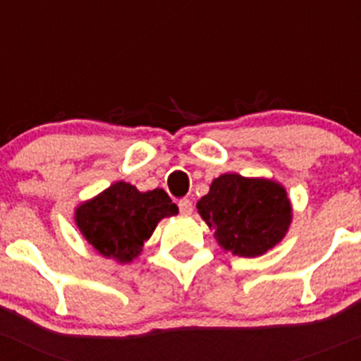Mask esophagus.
Instances as JSON below:
<instances>
[{
  "instance_id": "34e87169",
  "label": "esophagus",
  "mask_w": 361,
  "mask_h": 361,
  "mask_svg": "<svg viewBox=\"0 0 361 361\" xmlns=\"http://www.w3.org/2000/svg\"><path fill=\"white\" fill-rule=\"evenodd\" d=\"M178 207H180L181 214H192V211H193L192 200H188V199H181L180 202H178Z\"/></svg>"
}]
</instances>
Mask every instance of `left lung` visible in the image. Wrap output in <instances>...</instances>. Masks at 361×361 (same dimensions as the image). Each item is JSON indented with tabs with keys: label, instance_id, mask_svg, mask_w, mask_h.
Returning a JSON list of instances; mask_svg holds the SVG:
<instances>
[{
	"label": "left lung",
	"instance_id": "left-lung-1",
	"mask_svg": "<svg viewBox=\"0 0 361 361\" xmlns=\"http://www.w3.org/2000/svg\"><path fill=\"white\" fill-rule=\"evenodd\" d=\"M197 211L221 249L240 257L263 256L292 223V204L282 183L237 173L214 178Z\"/></svg>",
	"mask_w": 361,
	"mask_h": 361
}]
</instances>
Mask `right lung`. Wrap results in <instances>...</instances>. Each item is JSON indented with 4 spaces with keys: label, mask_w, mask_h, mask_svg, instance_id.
Here are the masks:
<instances>
[{
    "label": "right lung",
    "mask_w": 361,
    "mask_h": 361,
    "mask_svg": "<svg viewBox=\"0 0 361 361\" xmlns=\"http://www.w3.org/2000/svg\"><path fill=\"white\" fill-rule=\"evenodd\" d=\"M178 214V206L162 188L140 192L116 181L74 211L75 226L100 256L131 263L143 250L161 219Z\"/></svg>",
    "instance_id": "add662e5"
}]
</instances>
